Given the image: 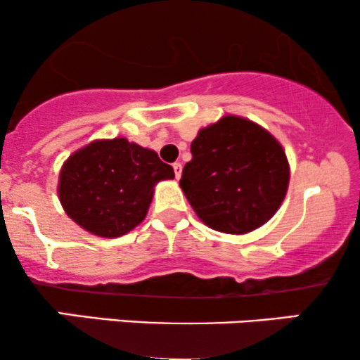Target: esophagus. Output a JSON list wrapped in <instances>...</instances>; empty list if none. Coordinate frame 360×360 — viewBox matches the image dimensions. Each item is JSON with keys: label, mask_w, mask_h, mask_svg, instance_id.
<instances>
[{"label": "esophagus", "mask_w": 360, "mask_h": 360, "mask_svg": "<svg viewBox=\"0 0 360 360\" xmlns=\"http://www.w3.org/2000/svg\"><path fill=\"white\" fill-rule=\"evenodd\" d=\"M173 172H175V179L180 180V176H181V165L180 163H173Z\"/></svg>", "instance_id": "34e87169"}]
</instances>
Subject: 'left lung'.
Here are the masks:
<instances>
[{
	"mask_svg": "<svg viewBox=\"0 0 360 360\" xmlns=\"http://www.w3.org/2000/svg\"><path fill=\"white\" fill-rule=\"evenodd\" d=\"M190 151L180 187L210 229L246 234L280 209L290 165L278 139L259 124L224 116L198 131Z\"/></svg>",
	"mask_w": 360,
	"mask_h": 360,
	"instance_id": "1",
	"label": "left lung"
}]
</instances>
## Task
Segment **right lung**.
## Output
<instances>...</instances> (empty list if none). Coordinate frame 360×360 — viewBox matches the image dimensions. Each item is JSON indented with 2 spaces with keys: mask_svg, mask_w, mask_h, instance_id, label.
<instances>
[{
  "mask_svg": "<svg viewBox=\"0 0 360 360\" xmlns=\"http://www.w3.org/2000/svg\"><path fill=\"white\" fill-rule=\"evenodd\" d=\"M175 179L153 150L126 138L97 139L63 163L58 198L67 215L101 238H120L143 222L155 185Z\"/></svg>",
  "mask_w": 360,
  "mask_h": 360,
  "instance_id": "obj_1",
  "label": "right lung"
}]
</instances>
